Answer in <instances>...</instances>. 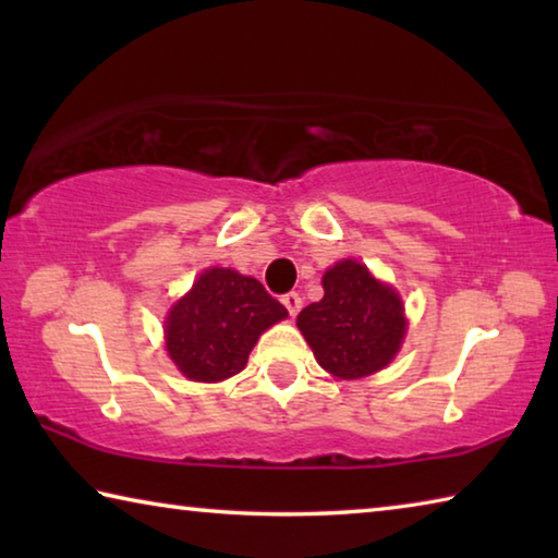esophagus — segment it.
Returning <instances> with one entry per match:
<instances>
[{
    "instance_id": "34e87169",
    "label": "esophagus",
    "mask_w": 558,
    "mask_h": 558,
    "mask_svg": "<svg viewBox=\"0 0 558 558\" xmlns=\"http://www.w3.org/2000/svg\"><path fill=\"white\" fill-rule=\"evenodd\" d=\"M282 305L288 307L290 317H295L302 307V298L298 295V292H288V295H282Z\"/></svg>"
}]
</instances>
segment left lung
<instances>
[{
  "instance_id": "1",
  "label": "left lung",
  "mask_w": 558,
  "mask_h": 558,
  "mask_svg": "<svg viewBox=\"0 0 558 558\" xmlns=\"http://www.w3.org/2000/svg\"><path fill=\"white\" fill-rule=\"evenodd\" d=\"M323 288L325 298L298 315L319 366L339 379L384 369L405 335L401 298L356 260L329 268Z\"/></svg>"
}]
</instances>
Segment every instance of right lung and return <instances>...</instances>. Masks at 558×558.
Returning a JSON list of instances; mask_svg holds the SVG:
<instances>
[{
	"instance_id": "1",
	"label": "right lung",
	"mask_w": 558,
	"mask_h": 558,
	"mask_svg": "<svg viewBox=\"0 0 558 558\" xmlns=\"http://www.w3.org/2000/svg\"><path fill=\"white\" fill-rule=\"evenodd\" d=\"M288 317L256 278L211 268L167 317V352L186 379L223 381L239 374L263 329Z\"/></svg>"
}]
</instances>
